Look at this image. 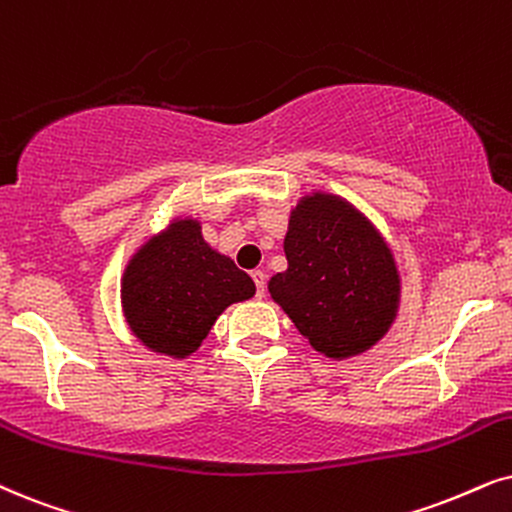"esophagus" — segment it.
I'll return each mask as SVG.
<instances>
[{"instance_id": "34e87169", "label": "esophagus", "mask_w": 512, "mask_h": 512, "mask_svg": "<svg viewBox=\"0 0 512 512\" xmlns=\"http://www.w3.org/2000/svg\"><path fill=\"white\" fill-rule=\"evenodd\" d=\"M252 281H255L257 297H264V290H267V274L264 271H252Z\"/></svg>"}]
</instances>
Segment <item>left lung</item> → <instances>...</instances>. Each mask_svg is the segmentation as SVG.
I'll list each match as a JSON object with an SVG mask.
<instances>
[{"label": "left lung", "instance_id": "1", "mask_svg": "<svg viewBox=\"0 0 512 512\" xmlns=\"http://www.w3.org/2000/svg\"><path fill=\"white\" fill-rule=\"evenodd\" d=\"M288 269L269 293L316 352L347 359L373 347L397 316L399 274L383 236L347 200L302 198L290 212Z\"/></svg>", "mask_w": 512, "mask_h": 512}]
</instances>
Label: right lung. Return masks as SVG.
I'll return each instance as SVG.
<instances>
[{"mask_svg": "<svg viewBox=\"0 0 512 512\" xmlns=\"http://www.w3.org/2000/svg\"><path fill=\"white\" fill-rule=\"evenodd\" d=\"M255 283L203 241L196 219H177L132 257L122 276V309L148 349L184 359L196 352L229 304Z\"/></svg>", "mask_w": 512, "mask_h": 512, "instance_id": "obj_1", "label": "right lung"}]
</instances>
